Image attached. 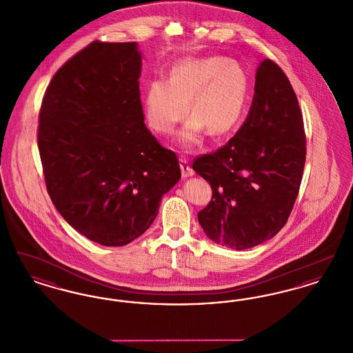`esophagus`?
<instances>
[{
  "label": "esophagus",
  "mask_w": 353,
  "mask_h": 353,
  "mask_svg": "<svg viewBox=\"0 0 353 353\" xmlns=\"http://www.w3.org/2000/svg\"><path fill=\"white\" fill-rule=\"evenodd\" d=\"M180 167H181V172H183L184 177H190L194 174V170L189 165V161L184 156L180 157Z\"/></svg>",
  "instance_id": "1"
}]
</instances>
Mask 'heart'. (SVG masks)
Segmentation results:
<instances>
[{
    "label": "heart",
    "instance_id": "heart-1",
    "mask_svg": "<svg viewBox=\"0 0 353 353\" xmlns=\"http://www.w3.org/2000/svg\"><path fill=\"white\" fill-rule=\"evenodd\" d=\"M249 95L246 71L225 58H186L170 70V78H156L144 97V114L157 134H172L189 112L193 115L179 132L185 148L199 144L205 130L219 136L234 128Z\"/></svg>",
    "mask_w": 353,
    "mask_h": 353
}]
</instances>
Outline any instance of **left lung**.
I'll list each match as a JSON object with an SVG mask.
<instances>
[{
    "label": "left lung",
    "instance_id": "1",
    "mask_svg": "<svg viewBox=\"0 0 353 353\" xmlns=\"http://www.w3.org/2000/svg\"><path fill=\"white\" fill-rule=\"evenodd\" d=\"M305 134L299 101L283 70L265 59L256 70L249 115L217 151L192 168L212 188L197 217L216 243L245 250L276 234L302 183Z\"/></svg>",
    "mask_w": 353,
    "mask_h": 353
}]
</instances>
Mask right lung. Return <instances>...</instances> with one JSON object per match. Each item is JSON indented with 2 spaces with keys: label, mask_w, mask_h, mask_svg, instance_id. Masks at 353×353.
I'll return each instance as SVG.
<instances>
[{
  "label": "right lung",
  "mask_w": 353,
  "mask_h": 353,
  "mask_svg": "<svg viewBox=\"0 0 353 353\" xmlns=\"http://www.w3.org/2000/svg\"><path fill=\"white\" fill-rule=\"evenodd\" d=\"M136 42L94 41L48 85L38 150L51 201L88 239L124 246L156 219L181 177L176 153L144 124Z\"/></svg>",
  "instance_id": "add662e5"
}]
</instances>
